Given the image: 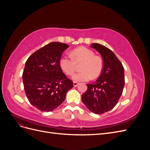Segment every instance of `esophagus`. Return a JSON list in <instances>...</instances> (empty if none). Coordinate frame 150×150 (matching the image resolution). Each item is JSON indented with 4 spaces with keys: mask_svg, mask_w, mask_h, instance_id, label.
<instances>
[{
    "mask_svg": "<svg viewBox=\"0 0 150 150\" xmlns=\"http://www.w3.org/2000/svg\"><path fill=\"white\" fill-rule=\"evenodd\" d=\"M73 85H74V87H76V86H78V85H79V83H77V82H73Z\"/></svg>",
    "mask_w": 150,
    "mask_h": 150,
    "instance_id": "esophagus-1",
    "label": "esophagus"
}]
</instances>
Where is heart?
Segmentation results:
<instances>
[{
	"instance_id": "b5f03b06",
	"label": "heart",
	"mask_w": 150,
	"mask_h": 150,
	"mask_svg": "<svg viewBox=\"0 0 150 150\" xmlns=\"http://www.w3.org/2000/svg\"><path fill=\"white\" fill-rule=\"evenodd\" d=\"M81 70L72 76L75 81H86L96 79L100 76L103 69L104 62L101 57L94 55V52L86 47H78L72 51L70 56H63L59 61L62 71L71 76L76 70L77 64Z\"/></svg>"
}]
</instances>
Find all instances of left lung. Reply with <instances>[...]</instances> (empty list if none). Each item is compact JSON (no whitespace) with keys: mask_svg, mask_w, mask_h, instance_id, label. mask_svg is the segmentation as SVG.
I'll use <instances>...</instances> for the list:
<instances>
[{"mask_svg":"<svg viewBox=\"0 0 150 150\" xmlns=\"http://www.w3.org/2000/svg\"><path fill=\"white\" fill-rule=\"evenodd\" d=\"M91 47L101 54L104 62L103 69L96 82L87 84L88 89L81 100L88 110L101 115L110 111L118 103L125 86L124 67L113 52L98 43Z\"/></svg>","mask_w":150,"mask_h":150,"instance_id":"1","label":"left lung"}]
</instances>
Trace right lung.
Returning a JSON list of instances; mask_svg holds the SVG:
<instances>
[{
  "instance_id": "obj_1",
  "label": "right lung",
  "mask_w": 150,
  "mask_h": 150,
  "mask_svg": "<svg viewBox=\"0 0 150 150\" xmlns=\"http://www.w3.org/2000/svg\"><path fill=\"white\" fill-rule=\"evenodd\" d=\"M67 44L53 42L38 49L27 60L22 74L24 91L29 101L41 111H51L66 99L74 87L59 64Z\"/></svg>"
}]
</instances>
